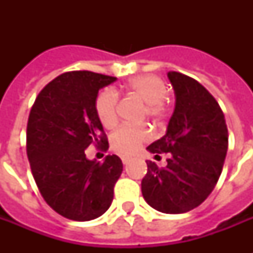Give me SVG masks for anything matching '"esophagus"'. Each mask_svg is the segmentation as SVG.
<instances>
[{"label": "esophagus", "mask_w": 253, "mask_h": 253, "mask_svg": "<svg viewBox=\"0 0 253 253\" xmlns=\"http://www.w3.org/2000/svg\"><path fill=\"white\" fill-rule=\"evenodd\" d=\"M130 160H131V159L127 158V156H123V158H122L123 164H128V163H130Z\"/></svg>", "instance_id": "34e87169"}]
</instances>
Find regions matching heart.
Returning <instances> with one entry per match:
<instances>
[{
	"instance_id": "1",
	"label": "heart",
	"mask_w": 253,
	"mask_h": 253,
	"mask_svg": "<svg viewBox=\"0 0 253 253\" xmlns=\"http://www.w3.org/2000/svg\"><path fill=\"white\" fill-rule=\"evenodd\" d=\"M128 93L138 95L146 102V113L151 118L160 119L167 114V85L163 79L155 75H142L126 84ZM118 94L113 90H105L97 97L95 111L103 127H113L117 123ZM151 132L144 126H123L111 136V147L121 155H134L143 143L150 140Z\"/></svg>"
}]
</instances>
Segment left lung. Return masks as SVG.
<instances>
[{"mask_svg": "<svg viewBox=\"0 0 253 253\" xmlns=\"http://www.w3.org/2000/svg\"><path fill=\"white\" fill-rule=\"evenodd\" d=\"M174 110L166 135L147 147L155 159L168 154L167 167L147 162L142 180L146 202L158 211L182 214L204 202L219 180L228 147L223 111L202 85L178 72H168Z\"/></svg>", "mask_w": 253, "mask_h": 253, "instance_id": "8db88e82", "label": "left lung"}]
</instances>
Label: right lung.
<instances>
[{"label":"right lung","mask_w":253,"mask_h":253,"mask_svg":"<svg viewBox=\"0 0 253 253\" xmlns=\"http://www.w3.org/2000/svg\"><path fill=\"white\" fill-rule=\"evenodd\" d=\"M115 80L89 71L63 73L42 89L30 111L26 147L34 180L45 202L68 219H95L113 202L122 160L107 155L99 164L85 150L109 148L95 101Z\"/></svg>","instance_id":"add662e5"}]
</instances>
